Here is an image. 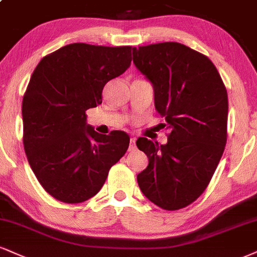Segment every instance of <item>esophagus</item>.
<instances>
[{
	"mask_svg": "<svg viewBox=\"0 0 257 257\" xmlns=\"http://www.w3.org/2000/svg\"><path fill=\"white\" fill-rule=\"evenodd\" d=\"M137 150V144H135V138L131 139V142H129V151H135Z\"/></svg>",
	"mask_w": 257,
	"mask_h": 257,
	"instance_id": "1",
	"label": "esophagus"
}]
</instances>
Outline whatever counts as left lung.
Instances as JSON below:
<instances>
[{
    "mask_svg": "<svg viewBox=\"0 0 257 257\" xmlns=\"http://www.w3.org/2000/svg\"><path fill=\"white\" fill-rule=\"evenodd\" d=\"M133 62L152 83L154 106L170 134L165 145L139 138L148 158L138 175L151 202L176 211L194 202L211 181L227 138V92L205 55L181 43L133 48Z\"/></svg>",
    "mask_w": 257,
    "mask_h": 257,
    "instance_id": "obj_1",
    "label": "left lung"
}]
</instances>
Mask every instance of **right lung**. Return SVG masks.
<instances>
[{"label": "right lung", "instance_id": "1", "mask_svg": "<svg viewBox=\"0 0 257 257\" xmlns=\"http://www.w3.org/2000/svg\"><path fill=\"white\" fill-rule=\"evenodd\" d=\"M132 46L74 43L43 57L23 99L24 148L31 169L52 197L91 199L124 156V132L99 134L86 110L101 104L105 83L131 67Z\"/></svg>", "mask_w": 257, "mask_h": 257}]
</instances>
